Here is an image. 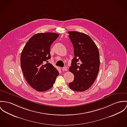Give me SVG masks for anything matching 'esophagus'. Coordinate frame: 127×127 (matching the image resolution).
<instances>
[{
  "label": "esophagus",
  "instance_id": "esophagus-1",
  "mask_svg": "<svg viewBox=\"0 0 127 127\" xmlns=\"http://www.w3.org/2000/svg\"><path fill=\"white\" fill-rule=\"evenodd\" d=\"M67 69H67V67L66 66H64V67L62 68V70H63V71H67Z\"/></svg>",
  "mask_w": 127,
  "mask_h": 127
}]
</instances>
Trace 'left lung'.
<instances>
[{
	"label": "left lung",
	"mask_w": 127,
	"mask_h": 127,
	"mask_svg": "<svg viewBox=\"0 0 127 127\" xmlns=\"http://www.w3.org/2000/svg\"><path fill=\"white\" fill-rule=\"evenodd\" d=\"M68 33L75 56L69 68L74 75V79L68 86L73 91H85L91 86L99 72L98 49L89 36L77 32Z\"/></svg>",
	"instance_id": "8db88e82"
}]
</instances>
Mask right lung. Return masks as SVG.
I'll return each instance as SVG.
<instances>
[{
	"instance_id": "add662e5",
	"label": "right lung",
	"mask_w": 127,
	"mask_h": 127,
	"mask_svg": "<svg viewBox=\"0 0 127 127\" xmlns=\"http://www.w3.org/2000/svg\"><path fill=\"white\" fill-rule=\"evenodd\" d=\"M59 36L53 32L35 34L22 50L20 63L24 77L37 91L44 92L51 88L59 74L58 70L47 61L51 58L50 46Z\"/></svg>"
}]
</instances>
